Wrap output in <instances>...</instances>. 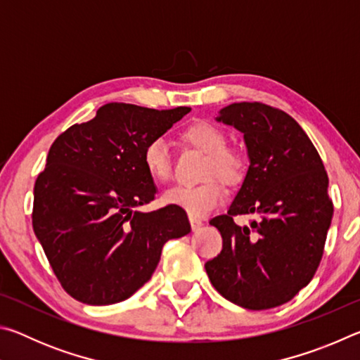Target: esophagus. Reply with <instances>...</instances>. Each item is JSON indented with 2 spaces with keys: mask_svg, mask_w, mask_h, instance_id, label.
<instances>
[{
  "mask_svg": "<svg viewBox=\"0 0 360 360\" xmlns=\"http://www.w3.org/2000/svg\"><path fill=\"white\" fill-rule=\"evenodd\" d=\"M188 221H191V225H192V230H198L200 227H202L203 225V221L200 217H197V216H188Z\"/></svg>",
  "mask_w": 360,
  "mask_h": 360,
  "instance_id": "obj_1",
  "label": "esophagus"
}]
</instances>
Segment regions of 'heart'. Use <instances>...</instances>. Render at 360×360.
Returning <instances> with one entry per match:
<instances>
[{"instance_id":"1","label":"heart","mask_w":360,"mask_h":360,"mask_svg":"<svg viewBox=\"0 0 360 360\" xmlns=\"http://www.w3.org/2000/svg\"><path fill=\"white\" fill-rule=\"evenodd\" d=\"M184 144L205 154L202 181L197 186H176L163 193V202L186 210L192 216H205L222 202L224 187L240 184L245 178V158L236 149L227 146V135L210 122H195L179 133ZM143 165L152 179L168 182L172 179V155L162 139H150L143 149ZM216 175L217 180L212 176Z\"/></svg>"}]
</instances>
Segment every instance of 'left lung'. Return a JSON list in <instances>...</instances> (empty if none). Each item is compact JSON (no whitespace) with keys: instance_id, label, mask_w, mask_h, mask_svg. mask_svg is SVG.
Here are the masks:
<instances>
[{"instance_id":"1","label":"left lung","mask_w":360,"mask_h":360,"mask_svg":"<svg viewBox=\"0 0 360 360\" xmlns=\"http://www.w3.org/2000/svg\"><path fill=\"white\" fill-rule=\"evenodd\" d=\"M219 122L245 135L251 165L227 214L210 224L222 251L205 264L211 284L231 303L268 309L311 281L333 216L328 178L318 150L289 114L259 101L221 109ZM252 214L249 226L235 215Z\"/></svg>"}]
</instances>
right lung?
Returning <instances> with one entry per match:
<instances>
[{
  "mask_svg": "<svg viewBox=\"0 0 360 360\" xmlns=\"http://www.w3.org/2000/svg\"><path fill=\"white\" fill-rule=\"evenodd\" d=\"M191 111L108 103L52 143L34 182L33 230L62 288L87 304L125 300L148 283L168 240L191 231L186 211H136L157 188L143 149Z\"/></svg>",
  "mask_w": 360,
  "mask_h": 360,
  "instance_id": "obj_1",
  "label": "right lung"
}]
</instances>
